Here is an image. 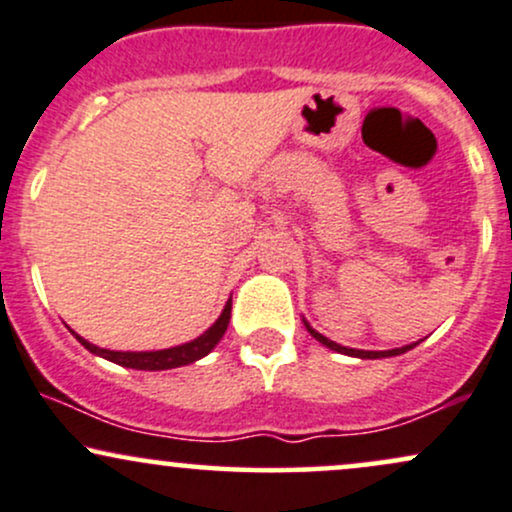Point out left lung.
Instances as JSON below:
<instances>
[{"instance_id": "8db88e82", "label": "left lung", "mask_w": 512, "mask_h": 512, "mask_svg": "<svg viewBox=\"0 0 512 512\" xmlns=\"http://www.w3.org/2000/svg\"><path fill=\"white\" fill-rule=\"evenodd\" d=\"M303 322H305V320H303ZM305 327H308V332L313 334V337L317 339V342L325 344L327 349L339 351V354H346V356H356V358H387V356H399V354H404V351L414 349V346H416V344H409V346H402V349H390V351H363V349H349V346H342V344L332 342V339L322 337V334H320V332H315L313 327L308 325V322H305Z\"/></svg>"}]
</instances>
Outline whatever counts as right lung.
Here are the masks:
<instances>
[{
    "label": "right lung",
    "mask_w": 512,
    "mask_h": 512,
    "mask_svg": "<svg viewBox=\"0 0 512 512\" xmlns=\"http://www.w3.org/2000/svg\"><path fill=\"white\" fill-rule=\"evenodd\" d=\"M228 320H231V301L226 303V308H223L219 320H216L207 332L199 334V337L192 339V342L173 346V349H161V351H110V349H101V346L86 342V339L79 337L76 332H74V337L79 339V342L84 344L91 354L108 358V361L117 363V366L134 368V370H168V368L187 366V363H195V361H199V358L207 356L209 351L221 342L223 334H226Z\"/></svg>",
    "instance_id": "1"
}]
</instances>
